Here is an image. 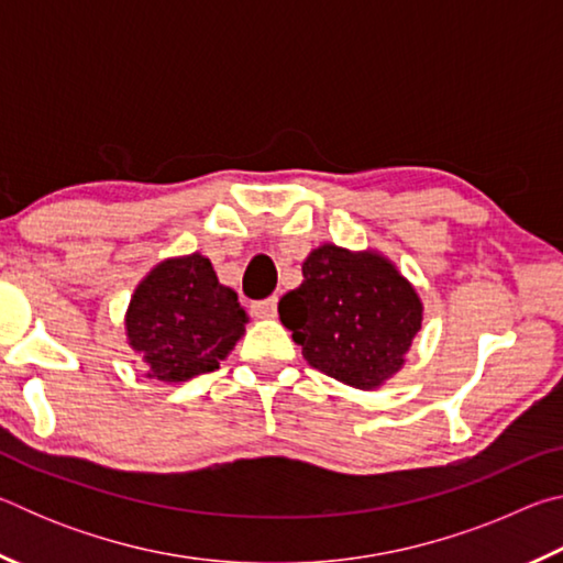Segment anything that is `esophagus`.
Returning <instances> with one entry per match:
<instances>
[{
  "mask_svg": "<svg viewBox=\"0 0 563 563\" xmlns=\"http://www.w3.org/2000/svg\"><path fill=\"white\" fill-rule=\"evenodd\" d=\"M251 310H253V316L261 318V320L275 318V312H278V298H275V295H273V298H265V300L253 302Z\"/></svg>",
  "mask_w": 563,
  "mask_h": 563,
  "instance_id": "1",
  "label": "esophagus"
}]
</instances>
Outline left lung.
Listing matches in <instances>:
<instances>
[{
	"label": "left lung",
	"instance_id": "obj_1",
	"mask_svg": "<svg viewBox=\"0 0 563 563\" xmlns=\"http://www.w3.org/2000/svg\"><path fill=\"white\" fill-rule=\"evenodd\" d=\"M278 312L310 367L355 389H377L402 369L424 305L383 253L322 243Z\"/></svg>",
	"mask_w": 563,
	"mask_h": 563
}]
</instances>
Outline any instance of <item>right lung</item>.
Instances as JSON below:
<instances>
[{"label":"right lung","mask_w":563,"mask_h":563,"mask_svg":"<svg viewBox=\"0 0 563 563\" xmlns=\"http://www.w3.org/2000/svg\"><path fill=\"white\" fill-rule=\"evenodd\" d=\"M245 322L238 292L218 283L201 253L154 265L133 290L123 318L129 347L144 362L146 377L168 385L221 367L243 338Z\"/></svg>","instance_id":"1"}]
</instances>
